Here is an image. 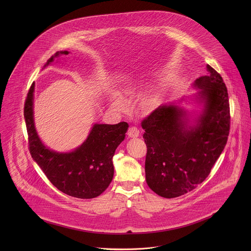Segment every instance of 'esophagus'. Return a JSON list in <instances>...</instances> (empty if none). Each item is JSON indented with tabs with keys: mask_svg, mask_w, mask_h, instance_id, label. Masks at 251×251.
Returning a JSON list of instances; mask_svg holds the SVG:
<instances>
[{
	"mask_svg": "<svg viewBox=\"0 0 251 251\" xmlns=\"http://www.w3.org/2000/svg\"><path fill=\"white\" fill-rule=\"evenodd\" d=\"M127 135L129 138H137L139 136V129L135 126L129 127L127 131Z\"/></svg>",
	"mask_w": 251,
	"mask_h": 251,
	"instance_id": "1",
	"label": "esophagus"
}]
</instances>
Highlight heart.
Segmentation results:
<instances>
[{"label":"heart","instance_id":"1","mask_svg":"<svg viewBox=\"0 0 251 251\" xmlns=\"http://www.w3.org/2000/svg\"><path fill=\"white\" fill-rule=\"evenodd\" d=\"M134 91H135V89H133V88H128L127 91H126V93L130 95V94H132ZM112 102H113V103H112L113 106L116 108L117 110H119V111H124V110L126 109V102H125L124 99H123L120 95H118V94H116V95H114V96L112 97ZM157 102H158V99H157L156 96L151 97V98L147 99V100L144 101L143 107L145 108V109H147V110H152V109H154V108L156 107Z\"/></svg>","mask_w":251,"mask_h":251}]
</instances>
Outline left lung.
Wrapping results in <instances>:
<instances>
[{
  "label": "left lung",
  "instance_id": "8db88e82",
  "mask_svg": "<svg viewBox=\"0 0 251 251\" xmlns=\"http://www.w3.org/2000/svg\"><path fill=\"white\" fill-rule=\"evenodd\" d=\"M208 74L197 78L193 101L201 106L191 114L178 101L162 104L142 121L147 155L146 180L164 198L193 190L209 176L229 135L227 88L219 73L207 65ZM192 119V121L190 120Z\"/></svg>",
  "mask_w": 251,
  "mask_h": 251
}]
</instances>
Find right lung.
Returning <instances> with one entry per match:
<instances>
[{
    "label": "right lung",
    "instance_id": "1",
    "mask_svg": "<svg viewBox=\"0 0 251 251\" xmlns=\"http://www.w3.org/2000/svg\"><path fill=\"white\" fill-rule=\"evenodd\" d=\"M58 51L45 64L51 65L56 58L69 55ZM35 83L32 84L24 107L29 149L33 159L48 179L60 191L80 199H92L100 195L114 176L113 155L126 137L128 125L95 124L87 139L72 151L50 150L40 140L34 120Z\"/></svg>",
    "mask_w": 251,
    "mask_h": 251
}]
</instances>
